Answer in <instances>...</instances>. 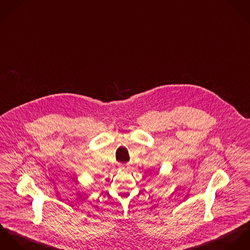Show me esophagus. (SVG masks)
<instances>
[{
    "instance_id": "1",
    "label": "esophagus",
    "mask_w": 250,
    "mask_h": 250,
    "mask_svg": "<svg viewBox=\"0 0 250 250\" xmlns=\"http://www.w3.org/2000/svg\"><path fill=\"white\" fill-rule=\"evenodd\" d=\"M120 167H121V169H128V165L127 164H124V165H121Z\"/></svg>"
}]
</instances>
